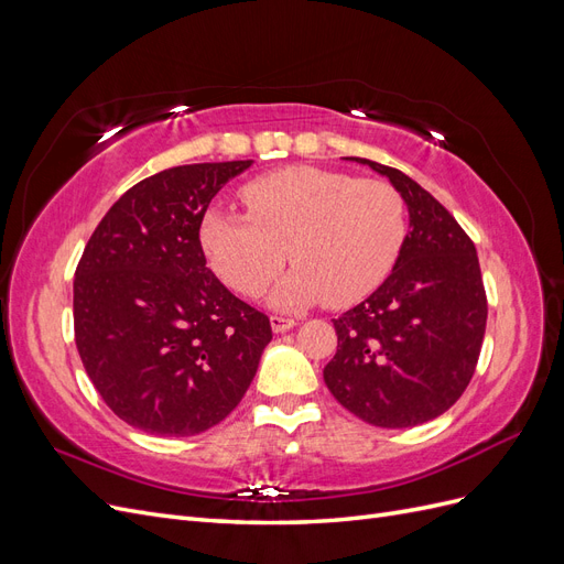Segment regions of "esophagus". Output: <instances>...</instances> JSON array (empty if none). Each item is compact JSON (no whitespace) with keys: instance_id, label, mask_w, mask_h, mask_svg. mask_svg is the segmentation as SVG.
<instances>
[{"instance_id":"1","label":"esophagus","mask_w":564,"mask_h":564,"mask_svg":"<svg viewBox=\"0 0 564 564\" xmlns=\"http://www.w3.org/2000/svg\"><path fill=\"white\" fill-rule=\"evenodd\" d=\"M270 327H272V332H275V334H284V332H289L292 327H296V319L282 317V315H272L270 317Z\"/></svg>"}]
</instances>
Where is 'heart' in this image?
<instances>
[{"instance_id": "heart-1", "label": "heart", "mask_w": 564, "mask_h": 564, "mask_svg": "<svg viewBox=\"0 0 564 564\" xmlns=\"http://www.w3.org/2000/svg\"><path fill=\"white\" fill-rule=\"evenodd\" d=\"M249 212L209 209L199 245L218 280L259 296L289 259L296 263L272 294L278 308L329 301L346 308L388 278L406 235L404 202L386 181L319 166H286L242 187Z\"/></svg>"}]
</instances>
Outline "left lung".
<instances>
[{
    "label": "left lung",
    "mask_w": 564,
    "mask_h": 564,
    "mask_svg": "<svg viewBox=\"0 0 564 564\" xmlns=\"http://www.w3.org/2000/svg\"><path fill=\"white\" fill-rule=\"evenodd\" d=\"M350 160L388 176L412 230L377 292L334 319L338 348L324 383L362 421L412 429L445 414L473 379L487 327L480 261L456 218L416 181Z\"/></svg>",
    "instance_id": "8db88e82"
}]
</instances>
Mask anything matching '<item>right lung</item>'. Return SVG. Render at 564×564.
<instances>
[{
  "mask_svg": "<svg viewBox=\"0 0 564 564\" xmlns=\"http://www.w3.org/2000/svg\"><path fill=\"white\" fill-rule=\"evenodd\" d=\"M251 160L183 164L119 197L75 270V344L112 412L150 435L187 437L240 404L270 319L207 268L199 224Z\"/></svg>",
  "mask_w": 564,
  "mask_h": 564,
  "instance_id": "right-lung-1",
  "label": "right lung"
}]
</instances>
